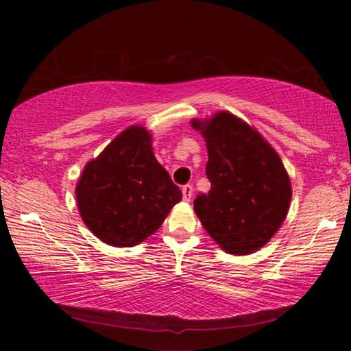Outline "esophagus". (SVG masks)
<instances>
[{
  "label": "esophagus",
  "mask_w": 351,
  "mask_h": 351,
  "mask_svg": "<svg viewBox=\"0 0 351 351\" xmlns=\"http://www.w3.org/2000/svg\"><path fill=\"white\" fill-rule=\"evenodd\" d=\"M192 195H193V187L192 186H189V184H187V186L182 187V198H184V201H187V203H189V201L192 199Z\"/></svg>",
  "instance_id": "esophagus-1"
}]
</instances>
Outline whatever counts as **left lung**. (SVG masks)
Returning <instances> with one entry per match:
<instances>
[{
	"instance_id": "8db88e82",
	"label": "left lung",
	"mask_w": 351,
	"mask_h": 351,
	"mask_svg": "<svg viewBox=\"0 0 351 351\" xmlns=\"http://www.w3.org/2000/svg\"><path fill=\"white\" fill-rule=\"evenodd\" d=\"M201 133L209 161L210 192L193 209L206 232L232 255L263 247L288 215L293 189L278 153L257 130L229 111L190 121Z\"/></svg>"
}]
</instances>
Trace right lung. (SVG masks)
<instances>
[{
  "label": "right lung",
  "instance_id": "add662e5",
  "mask_svg": "<svg viewBox=\"0 0 351 351\" xmlns=\"http://www.w3.org/2000/svg\"><path fill=\"white\" fill-rule=\"evenodd\" d=\"M152 142L145 127L125 128L86 162L75 184L83 223L106 245H139L161 228L182 198L154 158Z\"/></svg>",
  "mask_w": 351,
  "mask_h": 351
}]
</instances>
